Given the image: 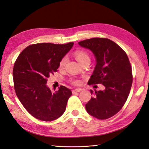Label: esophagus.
Wrapping results in <instances>:
<instances>
[{
	"label": "esophagus",
	"instance_id": "esophagus-1",
	"mask_svg": "<svg viewBox=\"0 0 149 149\" xmlns=\"http://www.w3.org/2000/svg\"><path fill=\"white\" fill-rule=\"evenodd\" d=\"M81 91V89H80V88L74 89L72 90V93H73V94H76V93H77L80 92Z\"/></svg>",
	"mask_w": 149,
	"mask_h": 149
}]
</instances>
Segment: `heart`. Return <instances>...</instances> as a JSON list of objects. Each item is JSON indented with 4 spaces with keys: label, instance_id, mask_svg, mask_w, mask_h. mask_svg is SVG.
Returning a JSON list of instances; mask_svg holds the SVG:
<instances>
[{
    "label": "heart",
    "instance_id": "heart-1",
    "mask_svg": "<svg viewBox=\"0 0 149 149\" xmlns=\"http://www.w3.org/2000/svg\"><path fill=\"white\" fill-rule=\"evenodd\" d=\"M74 56L77 60L81 64H83L84 63L89 61L91 60V57H90L89 54L86 51L84 50V49H78V50L76 51L74 53ZM68 61V58L66 56L63 57L60 63H59V67L60 68H64L65 66L66 65V63ZM71 82L73 84L78 85L81 83L80 81L78 79H72Z\"/></svg>",
    "mask_w": 149,
    "mask_h": 149
}]
</instances>
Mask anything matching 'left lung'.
Wrapping results in <instances>:
<instances>
[{
	"label": "left lung",
	"mask_w": 149,
	"mask_h": 149,
	"mask_svg": "<svg viewBox=\"0 0 149 149\" xmlns=\"http://www.w3.org/2000/svg\"><path fill=\"white\" fill-rule=\"evenodd\" d=\"M78 43L91 50L96 59L89 84H102L105 87L104 91H95L86 109L98 119H109L123 108L131 89L133 78L129 58L118 44L108 38H93Z\"/></svg>",
	"instance_id": "1"
}]
</instances>
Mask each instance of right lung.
Wrapping results in <instances>:
<instances>
[{"label": "right lung", "mask_w": 149, "mask_h": 149, "mask_svg": "<svg viewBox=\"0 0 149 149\" xmlns=\"http://www.w3.org/2000/svg\"><path fill=\"white\" fill-rule=\"evenodd\" d=\"M74 43L30 45L17 58L13 69L16 95L29 113L36 119L52 121L64 113L72 92L64 86L53 93L47 78L58 71L61 58Z\"/></svg>", "instance_id": "right-lung-1"}]
</instances>
